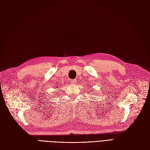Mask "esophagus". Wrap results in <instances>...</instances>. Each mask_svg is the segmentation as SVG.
<instances>
[{"label":"esophagus","instance_id":"esophagus-1","mask_svg":"<svg viewBox=\"0 0 150 150\" xmlns=\"http://www.w3.org/2000/svg\"><path fill=\"white\" fill-rule=\"evenodd\" d=\"M71 82L72 84H76V79H73L71 81Z\"/></svg>","mask_w":150,"mask_h":150}]
</instances>
